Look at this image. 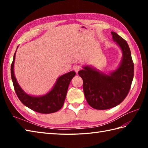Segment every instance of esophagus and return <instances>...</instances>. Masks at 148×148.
Here are the masks:
<instances>
[{"instance_id": "1", "label": "esophagus", "mask_w": 148, "mask_h": 148, "mask_svg": "<svg viewBox=\"0 0 148 148\" xmlns=\"http://www.w3.org/2000/svg\"><path fill=\"white\" fill-rule=\"evenodd\" d=\"M81 68V67H80V66L78 65H74V70L75 71H76V73H77V72L79 71Z\"/></svg>"}]
</instances>
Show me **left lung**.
<instances>
[{
	"label": "left lung",
	"mask_w": 148,
	"mask_h": 148,
	"mask_svg": "<svg viewBox=\"0 0 148 148\" xmlns=\"http://www.w3.org/2000/svg\"><path fill=\"white\" fill-rule=\"evenodd\" d=\"M111 34L123 52L119 67L110 75L100 73L89 67H84L78 72L83 81L86 101L95 109H108L121 103L129 92L134 78V65L129 46L118 34L113 32Z\"/></svg>",
	"instance_id": "obj_1"
}]
</instances>
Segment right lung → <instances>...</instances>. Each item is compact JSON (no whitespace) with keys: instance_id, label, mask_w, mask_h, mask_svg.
Returning a JSON list of instances; mask_svg holds the SVG:
<instances>
[{"instance_id":"add662e5","label":"right lung","mask_w":148,"mask_h":148,"mask_svg":"<svg viewBox=\"0 0 148 148\" xmlns=\"http://www.w3.org/2000/svg\"><path fill=\"white\" fill-rule=\"evenodd\" d=\"M14 60L15 53L11 66V79L15 92L22 103L33 111L42 114H49L59 111L64 105L69 85L76 72L71 71L60 77L53 88L46 95L32 97L24 92L16 81L13 70Z\"/></svg>"}]
</instances>
